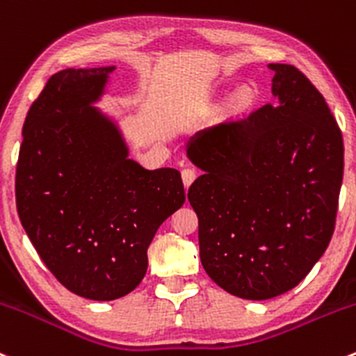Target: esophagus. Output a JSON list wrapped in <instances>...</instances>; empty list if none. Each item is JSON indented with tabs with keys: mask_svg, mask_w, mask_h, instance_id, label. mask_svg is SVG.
Returning a JSON list of instances; mask_svg holds the SVG:
<instances>
[{
	"mask_svg": "<svg viewBox=\"0 0 356 356\" xmlns=\"http://www.w3.org/2000/svg\"><path fill=\"white\" fill-rule=\"evenodd\" d=\"M194 179H196V170H194V168L188 167V168H184V170H182V182H184L186 188H189V186L193 184Z\"/></svg>",
	"mask_w": 356,
	"mask_h": 356,
	"instance_id": "34e87169",
	"label": "esophagus"
}]
</instances>
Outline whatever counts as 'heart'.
Here are the masks:
<instances>
[{
	"label": "heart",
	"mask_w": 356,
	"mask_h": 356,
	"mask_svg": "<svg viewBox=\"0 0 356 356\" xmlns=\"http://www.w3.org/2000/svg\"><path fill=\"white\" fill-rule=\"evenodd\" d=\"M250 99H252V95H250L249 90H241V92L237 93V100L241 104H249Z\"/></svg>",
	"instance_id": "b5f03b06"
}]
</instances>
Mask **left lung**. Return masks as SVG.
<instances>
[{
    "label": "left lung",
    "mask_w": 356,
    "mask_h": 356,
    "mask_svg": "<svg viewBox=\"0 0 356 356\" xmlns=\"http://www.w3.org/2000/svg\"><path fill=\"white\" fill-rule=\"evenodd\" d=\"M266 104L201 131L188 156L203 168L188 200L209 278L245 300H268L305 278L331 242L343 181V136L321 92L271 63Z\"/></svg>",
    "instance_id": "obj_1"
}]
</instances>
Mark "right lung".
<instances>
[{
    "instance_id": "obj_1",
    "label": "right lung",
    "mask_w": 356,
    "mask_h": 356,
    "mask_svg": "<svg viewBox=\"0 0 356 356\" xmlns=\"http://www.w3.org/2000/svg\"><path fill=\"white\" fill-rule=\"evenodd\" d=\"M115 66L63 70L25 118L15 177L22 227L70 291L115 300L140 285L148 245L184 204L181 172L147 170L93 109Z\"/></svg>"
}]
</instances>
